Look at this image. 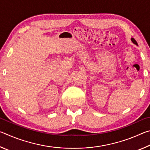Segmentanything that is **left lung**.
Instances as JSON below:
<instances>
[{
	"mask_svg": "<svg viewBox=\"0 0 150 150\" xmlns=\"http://www.w3.org/2000/svg\"><path fill=\"white\" fill-rule=\"evenodd\" d=\"M131 41H132V42L133 43V44H134L136 45H138V43H137V42L136 41V40H134V38H131Z\"/></svg>",
	"mask_w": 150,
	"mask_h": 150,
	"instance_id": "left-lung-1",
	"label": "left lung"
}]
</instances>
